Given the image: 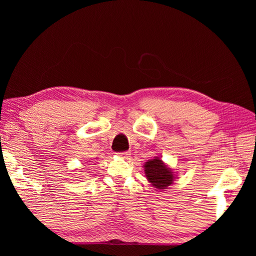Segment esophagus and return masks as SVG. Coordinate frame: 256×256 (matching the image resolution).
Here are the masks:
<instances>
[{
	"label": "esophagus",
	"instance_id": "1",
	"mask_svg": "<svg viewBox=\"0 0 256 256\" xmlns=\"http://www.w3.org/2000/svg\"><path fill=\"white\" fill-rule=\"evenodd\" d=\"M118 154H120V156L126 158V157H129V152H118Z\"/></svg>",
	"mask_w": 256,
	"mask_h": 256
}]
</instances>
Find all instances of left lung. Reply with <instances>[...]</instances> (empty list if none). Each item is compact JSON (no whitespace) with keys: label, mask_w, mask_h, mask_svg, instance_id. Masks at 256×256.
Listing matches in <instances>:
<instances>
[{"label":"left lung","mask_w":256,"mask_h":256,"mask_svg":"<svg viewBox=\"0 0 256 256\" xmlns=\"http://www.w3.org/2000/svg\"><path fill=\"white\" fill-rule=\"evenodd\" d=\"M147 180L154 188L166 189L173 182V174L159 158L148 160L145 164Z\"/></svg>","instance_id":"obj_1"}]
</instances>
